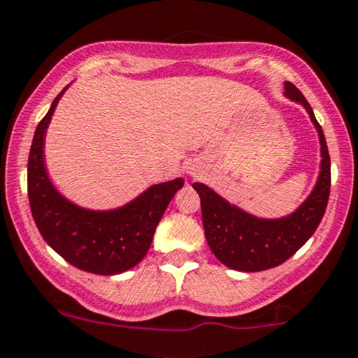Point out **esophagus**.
<instances>
[{
  "mask_svg": "<svg viewBox=\"0 0 358 358\" xmlns=\"http://www.w3.org/2000/svg\"><path fill=\"white\" fill-rule=\"evenodd\" d=\"M189 175H190V176H194V175H196V171H192V169H190V171H189Z\"/></svg>",
  "mask_w": 358,
  "mask_h": 358,
  "instance_id": "1",
  "label": "esophagus"
}]
</instances>
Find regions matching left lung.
Returning <instances> with one entry per match:
<instances>
[{
  "label": "left lung",
  "instance_id": "obj_1",
  "mask_svg": "<svg viewBox=\"0 0 358 358\" xmlns=\"http://www.w3.org/2000/svg\"><path fill=\"white\" fill-rule=\"evenodd\" d=\"M284 95L305 107L319 133L320 171L315 187L291 215L280 218H259L230 204L204 183H194L201 197L202 227L213 255L225 266L239 272H262L289 259L319 227L331 189V157L326 136L312 107L298 88L284 83Z\"/></svg>",
  "mask_w": 358,
  "mask_h": 358
}]
</instances>
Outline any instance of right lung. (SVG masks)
<instances>
[{
	"mask_svg": "<svg viewBox=\"0 0 358 358\" xmlns=\"http://www.w3.org/2000/svg\"><path fill=\"white\" fill-rule=\"evenodd\" d=\"M57 95L32 138L27 162V192L32 218L53 251L85 272L115 275L143 259L169 201L183 187V178L149 187L128 204L115 209H86L57 190L45 164V136L59 100Z\"/></svg>",
	"mask_w": 358,
	"mask_h": 358,
	"instance_id": "1",
	"label": "right lung"
}]
</instances>
